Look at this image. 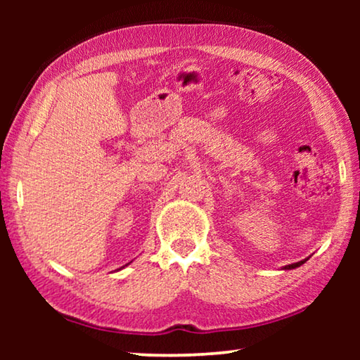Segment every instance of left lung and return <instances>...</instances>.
I'll use <instances>...</instances> for the list:
<instances>
[{"instance_id": "8db88e82", "label": "left lung", "mask_w": 360, "mask_h": 360, "mask_svg": "<svg viewBox=\"0 0 360 360\" xmlns=\"http://www.w3.org/2000/svg\"><path fill=\"white\" fill-rule=\"evenodd\" d=\"M309 257H307V259H303V260H300V262H295V264H290V265H285V266H283V270H294V268H297V266H300V265H303L304 262H307Z\"/></svg>"}]
</instances>
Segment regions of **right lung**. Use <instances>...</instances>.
I'll list each match as a JSON object with an SVG mask.
<instances>
[{
  "mask_svg": "<svg viewBox=\"0 0 360 360\" xmlns=\"http://www.w3.org/2000/svg\"><path fill=\"white\" fill-rule=\"evenodd\" d=\"M130 264H131V262H130ZM127 265H129V264H127ZM127 265H124V266H127ZM124 266H122V268H124ZM119 270H120V268H119Z\"/></svg>",
  "mask_w": 360,
  "mask_h": 360,
  "instance_id": "right-lung-1",
  "label": "right lung"
}]
</instances>
